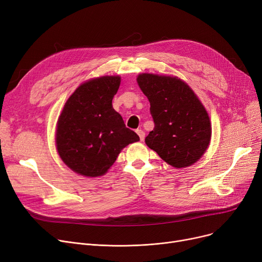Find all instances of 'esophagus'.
I'll return each instance as SVG.
<instances>
[{"label": "esophagus", "mask_w": 262, "mask_h": 262, "mask_svg": "<svg viewBox=\"0 0 262 262\" xmlns=\"http://www.w3.org/2000/svg\"><path fill=\"white\" fill-rule=\"evenodd\" d=\"M136 132H137V134H138L140 140L143 141V140H144V137H145V133H144L142 129H137Z\"/></svg>", "instance_id": "esophagus-1"}]
</instances>
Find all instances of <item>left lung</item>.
I'll return each mask as SVG.
<instances>
[{
  "mask_svg": "<svg viewBox=\"0 0 262 262\" xmlns=\"http://www.w3.org/2000/svg\"><path fill=\"white\" fill-rule=\"evenodd\" d=\"M137 82L149 101L155 124L146 145L176 169L196 162L211 138L209 116L196 94L176 76L142 73Z\"/></svg>",
  "mask_w": 262,
  "mask_h": 262,
  "instance_id": "8db88e82",
  "label": "left lung"
}]
</instances>
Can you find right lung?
<instances>
[{"mask_svg": "<svg viewBox=\"0 0 262 262\" xmlns=\"http://www.w3.org/2000/svg\"><path fill=\"white\" fill-rule=\"evenodd\" d=\"M120 82V76L85 81L63 106L57 121L56 147L61 160L77 174L104 175L124 147L139 141L113 107Z\"/></svg>", "mask_w": 262, "mask_h": 262, "instance_id": "obj_1", "label": "right lung"}]
</instances>
